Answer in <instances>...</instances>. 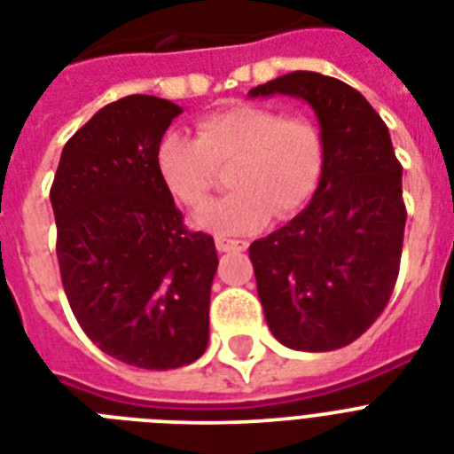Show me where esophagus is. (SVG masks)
I'll use <instances>...</instances> for the list:
<instances>
[{"label":"esophagus","instance_id":"34e87169","mask_svg":"<svg viewBox=\"0 0 454 454\" xmlns=\"http://www.w3.org/2000/svg\"><path fill=\"white\" fill-rule=\"evenodd\" d=\"M248 243L239 241V239H224V236H215V248L220 253H239V250H246Z\"/></svg>","mask_w":454,"mask_h":454}]
</instances>
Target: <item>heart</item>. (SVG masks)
<instances>
[{"mask_svg":"<svg viewBox=\"0 0 454 454\" xmlns=\"http://www.w3.org/2000/svg\"><path fill=\"white\" fill-rule=\"evenodd\" d=\"M155 162L171 197L190 208L208 200L218 168L230 167L231 192L201 208L194 223L218 234H241L269 215L286 220L309 204L325 168V141L309 118L241 104L204 115L197 138L164 132Z\"/></svg>","mask_w":454,"mask_h":454,"instance_id":"heart-1","label":"heart"}]
</instances>
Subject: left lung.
<instances>
[{
    "label": "left lung",
    "instance_id": "8db88e82",
    "mask_svg": "<svg viewBox=\"0 0 454 454\" xmlns=\"http://www.w3.org/2000/svg\"><path fill=\"white\" fill-rule=\"evenodd\" d=\"M269 95L309 101L325 168L297 218L250 243L257 294L283 346L327 353L364 334L395 290L406 227L402 164L383 118L339 78L292 71L250 90Z\"/></svg>",
    "mask_w": 454,
    "mask_h": 454
}]
</instances>
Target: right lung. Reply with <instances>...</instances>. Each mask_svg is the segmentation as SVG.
<instances>
[{"label": "right lung", "mask_w": 454, "mask_h": 454, "mask_svg": "<svg viewBox=\"0 0 454 454\" xmlns=\"http://www.w3.org/2000/svg\"><path fill=\"white\" fill-rule=\"evenodd\" d=\"M183 108L129 95L67 141L51 187L59 276L88 339L138 369L192 364L208 346L213 236L190 231L155 151Z\"/></svg>", "instance_id": "right-lung-1"}]
</instances>
